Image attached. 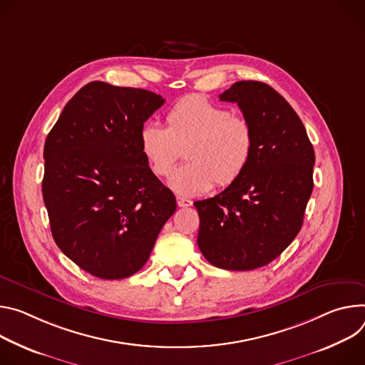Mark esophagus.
Wrapping results in <instances>:
<instances>
[{
	"mask_svg": "<svg viewBox=\"0 0 365 365\" xmlns=\"http://www.w3.org/2000/svg\"><path fill=\"white\" fill-rule=\"evenodd\" d=\"M177 205H178V207H190L192 205V201L190 198L177 197Z\"/></svg>",
	"mask_w": 365,
	"mask_h": 365,
	"instance_id": "1",
	"label": "esophagus"
}]
</instances>
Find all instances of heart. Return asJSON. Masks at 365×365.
Masks as SVG:
<instances>
[{
  "instance_id": "1",
  "label": "heart",
  "mask_w": 365,
  "mask_h": 365,
  "mask_svg": "<svg viewBox=\"0 0 365 365\" xmlns=\"http://www.w3.org/2000/svg\"><path fill=\"white\" fill-rule=\"evenodd\" d=\"M139 148L156 177H167L185 148L188 162L171 174L168 185L192 197L210 191L215 182L227 187L240 177L252 156L254 132L247 118L206 97L190 96L168 111L167 128H140Z\"/></svg>"
}]
</instances>
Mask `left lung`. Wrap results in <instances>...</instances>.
<instances>
[{"instance_id":"obj_1","label":"left lung","mask_w":365,"mask_h":365,"mask_svg":"<svg viewBox=\"0 0 365 365\" xmlns=\"http://www.w3.org/2000/svg\"><path fill=\"white\" fill-rule=\"evenodd\" d=\"M219 97L236 103L250 121L254 150L235 182L194 203L197 244L212 265L250 271L274 261L300 232L314 150L297 113L269 86L237 81Z\"/></svg>"}]
</instances>
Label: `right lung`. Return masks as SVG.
Returning a JSON list of instances; mask_svg holds the SVG:
<instances>
[{"instance_id":"1","label":"right lung","mask_w":365,"mask_h":365,"mask_svg":"<svg viewBox=\"0 0 365 365\" xmlns=\"http://www.w3.org/2000/svg\"><path fill=\"white\" fill-rule=\"evenodd\" d=\"M165 100L101 81L81 88L49 132L42 192L52 236L79 268L103 279L138 272L177 209L139 148Z\"/></svg>"}]
</instances>
